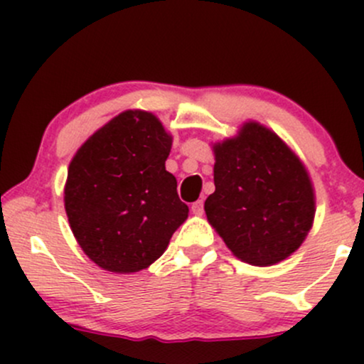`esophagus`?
<instances>
[{"mask_svg": "<svg viewBox=\"0 0 364 364\" xmlns=\"http://www.w3.org/2000/svg\"><path fill=\"white\" fill-rule=\"evenodd\" d=\"M191 212L195 215H202L203 214V202L202 200H196L195 203H191Z\"/></svg>", "mask_w": 364, "mask_h": 364, "instance_id": "1", "label": "esophagus"}]
</instances>
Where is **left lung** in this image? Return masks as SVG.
<instances>
[{
  "label": "left lung",
  "mask_w": 364,
  "mask_h": 364,
  "mask_svg": "<svg viewBox=\"0 0 364 364\" xmlns=\"http://www.w3.org/2000/svg\"><path fill=\"white\" fill-rule=\"evenodd\" d=\"M207 220L241 262L269 267L291 257L315 219V190L301 159L277 133L246 121L217 141Z\"/></svg>",
  "instance_id": "1"
}]
</instances>
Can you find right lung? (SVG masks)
Wrapping results in <instances>:
<instances>
[{"label": "right lung", "instance_id": "right-lung-1", "mask_svg": "<svg viewBox=\"0 0 364 364\" xmlns=\"http://www.w3.org/2000/svg\"><path fill=\"white\" fill-rule=\"evenodd\" d=\"M173 136L149 111L119 112L77 150L65 183L75 240L107 272L147 269L188 219L166 171Z\"/></svg>", "mask_w": 364, "mask_h": 364}]
</instances>
